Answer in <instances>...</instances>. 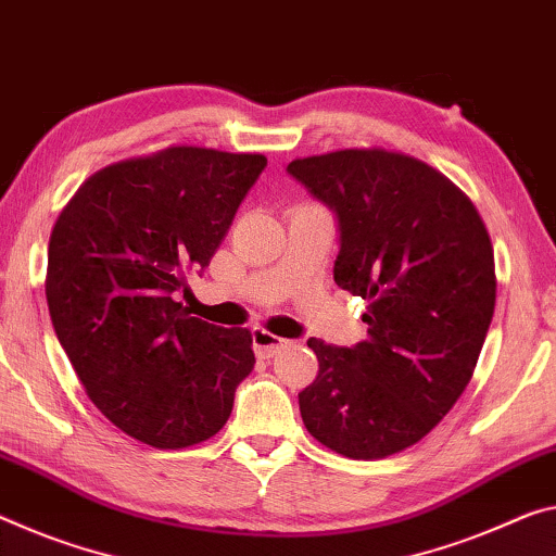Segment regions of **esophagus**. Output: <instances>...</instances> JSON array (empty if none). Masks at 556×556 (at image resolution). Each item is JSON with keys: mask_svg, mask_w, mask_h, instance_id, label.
Segmentation results:
<instances>
[{"mask_svg": "<svg viewBox=\"0 0 556 556\" xmlns=\"http://www.w3.org/2000/svg\"><path fill=\"white\" fill-rule=\"evenodd\" d=\"M285 343H287L285 339H279V337H275V333L260 329V326H254L252 329V349L260 358H271L281 346H285Z\"/></svg>", "mask_w": 556, "mask_h": 556, "instance_id": "1", "label": "esophagus"}]
</instances>
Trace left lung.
Returning <instances> with one entry per match:
<instances>
[{
	"instance_id": "1",
	"label": "left lung",
	"mask_w": 556,
	"mask_h": 556,
	"mask_svg": "<svg viewBox=\"0 0 556 556\" xmlns=\"http://www.w3.org/2000/svg\"><path fill=\"white\" fill-rule=\"evenodd\" d=\"M287 173L337 219L333 281L368 302L366 341H306L319 376L299 393L304 426L354 460L401 453L470 383L495 312L490 235L472 202L410 155L351 148Z\"/></svg>"
}]
</instances>
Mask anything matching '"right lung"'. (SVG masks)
<instances>
[{
  "label": "right lung",
  "mask_w": 556,
  "mask_h": 556,
  "mask_svg": "<svg viewBox=\"0 0 556 556\" xmlns=\"http://www.w3.org/2000/svg\"><path fill=\"white\" fill-rule=\"evenodd\" d=\"M267 157L175 146L91 175L49 240L47 302L88 399L123 433L178 451L213 438L254 368L247 329L175 302L230 230Z\"/></svg>",
  "instance_id": "obj_1"
}]
</instances>
